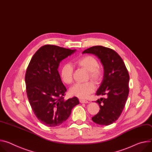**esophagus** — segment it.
<instances>
[{
	"label": "esophagus",
	"mask_w": 152,
	"mask_h": 152,
	"mask_svg": "<svg viewBox=\"0 0 152 152\" xmlns=\"http://www.w3.org/2000/svg\"><path fill=\"white\" fill-rule=\"evenodd\" d=\"M80 102L81 103H89V102L87 100H85V99H80Z\"/></svg>",
	"instance_id": "obj_1"
}]
</instances>
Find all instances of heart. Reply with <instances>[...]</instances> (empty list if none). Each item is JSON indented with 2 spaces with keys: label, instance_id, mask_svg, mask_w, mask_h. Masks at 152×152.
<instances>
[{
  "label": "heart",
  "instance_id": "1",
  "mask_svg": "<svg viewBox=\"0 0 152 152\" xmlns=\"http://www.w3.org/2000/svg\"><path fill=\"white\" fill-rule=\"evenodd\" d=\"M97 60L93 56L83 57L76 61V64L88 71V77L92 80L98 82L102 80L104 71L102 67L98 66ZM73 67L70 64H65L61 68L60 77L67 85L73 81ZM95 90V86L91 81L85 83L75 84L70 89V94L80 98H86Z\"/></svg>",
  "mask_w": 152,
  "mask_h": 152
}]
</instances>
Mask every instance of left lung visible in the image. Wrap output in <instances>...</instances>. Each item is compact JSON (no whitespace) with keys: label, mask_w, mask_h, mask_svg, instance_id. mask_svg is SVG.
Segmentation results:
<instances>
[{"label":"left lung","mask_w":152,"mask_h":152,"mask_svg":"<svg viewBox=\"0 0 152 152\" xmlns=\"http://www.w3.org/2000/svg\"><path fill=\"white\" fill-rule=\"evenodd\" d=\"M92 54L100 60L104 67V75L97 95H106L96 101L99 112L92 118L96 124L108 126L121 115L127 99L129 75L126 65L114 50L102 46H95L84 50L83 54Z\"/></svg>","instance_id":"1"}]
</instances>
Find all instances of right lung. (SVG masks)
<instances>
[{
	"label": "right lung",
	"instance_id": "add662e5",
	"mask_svg": "<svg viewBox=\"0 0 152 152\" xmlns=\"http://www.w3.org/2000/svg\"><path fill=\"white\" fill-rule=\"evenodd\" d=\"M75 51L46 45L38 49L27 67L25 79L29 102L38 120L46 126L61 124L79 104L75 96L64 99L67 89L58 71L60 63Z\"/></svg>",
	"mask_w": 152,
	"mask_h": 152
}]
</instances>
